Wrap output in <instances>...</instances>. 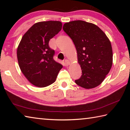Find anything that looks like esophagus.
<instances>
[{"label": "esophagus", "instance_id": "34e87169", "mask_svg": "<svg viewBox=\"0 0 130 130\" xmlns=\"http://www.w3.org/2000/svg\"><path fill=\"white\" fill-rule=\"evenodd\" d=\"M65 65H67V66H68V65H70V61L68 60H67V59H66V60H65Z\"/></svg>", "mask_w": 130, "mask_h": 130}]
</instances>
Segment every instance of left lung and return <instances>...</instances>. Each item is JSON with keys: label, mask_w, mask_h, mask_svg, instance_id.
<instances>
[{"label": "left lung", "mask_w": 130, "mask_h": 130, "mask_svg": "<svg viewBox=\"0 0 130 130\" xmlns=\"http://www.w3.org/2000/svg\"><path fill=\"white\" fill-rule=\"evenodd\" d=\"M63 30L75 45L78 63L82 70V75L75 83L88 89L98 87L112 65V49L109 39L98 26L83 21L65 23Z\"/></svg>", "instance_id": "obj_1"}]
</instances>
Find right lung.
<instances>
[{"mask_svg": "<svg viewBox=\"0 0 130 130\" xmlns=\"http://www.w3.org/2000/svg\"><path fill=\"white\" fill-rule=\"evenodd\" d=\"M60 21L35 23L23 35L17 49L22 72L30 83L43 88L55 82L62 65L54 60V50L49 46L50 39L60 31Z\"/></svg>", "mask_w": 130, "mask_h": 130, "instance_id": "obj_1", "label": "right lung"}]
</instances>
